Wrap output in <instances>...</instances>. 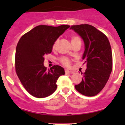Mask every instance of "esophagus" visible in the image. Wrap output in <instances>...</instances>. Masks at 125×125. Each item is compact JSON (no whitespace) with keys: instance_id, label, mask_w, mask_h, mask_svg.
I'll list each match as a JSON object with an SVG mask.
<instances>
[{"instance_id":"1","label":"esophagus","mask_w":125,"mask_h":125,"mask_svg":"<svg viewBox=\"0 0 125 125\" xmlns=\"http://www.w3.org/2000/svg\"><path fill=\"white\" fill-rule=\"evenodd\" d=\"M65 73H66V74H73L74 72L73 71H71L67 70V69H66V70H65Z\"/></svg>"}]
</instances>
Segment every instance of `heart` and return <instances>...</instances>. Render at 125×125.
I'll return each mask as SVG.
<instances>
[{
	"label": "heart",
	"mask_w": 125,
	"mask_h": 125,
	"mask_svg": "<svg viewBox=\"0 0 125 125\" xmlns=\"http://www.w3.org/2000/svg\"><path fill=\"white\" fill-rule=\"evenodd\" d=\"M78 40H80V39H79V37L78 36H73L72 37V40H71V42H74L76 41H78ZM57 40L55 41V42L54 43V44H53V48H55L57 45ZM59 61H60L61 63L62 64H63L64 66H69L70 65L71 63V60L67 57H65V56H63V57H61L59 59Z\"/></svg>",
	"instance_id": "heart-1"
}]
</instances>
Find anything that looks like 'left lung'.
I'll return each instance as SVG.
<instances>
[{
  "instance_id": "8db88e82",
  "label": "left lung",
  "mask_w": 125,
  "mask_h": 125,
  "mask_svg": "<svg viewBox=\"0 0 125 125\" xmlns=\"http://www.w3.org/2000/svg\"><path fill=\"white\" fill-rule=\"evenodd\" d=\"M71 29L83 39L85 50L83 59L87 68L81 82L75 85L81 94L86 96L98 94L105 86L112 71L113 57L111 46L106 36L93 25L80 24Z\"/></svg>"
}]
</instances>
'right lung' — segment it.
<instances>
[{
    "label": "right lung",
    "mask_w": 125,
    "mask_h": 125,
    "mask_svg": "<svg viewBox=\"0 0 125 125\" xmlns=\"http://www.w3.org/2000/svg\"><path fill=\"white\" fill-rule=\"evenodd\" d=\"M70 27L41 25L24 34L16 47L15 68L26 91L36 98H45L56 91L59 77L65 74L61 66H53L47 71L44 55L50 54L57 39Z\"/></svg>",
    "instance_id": "right-lung-1"
}]
</instances>
